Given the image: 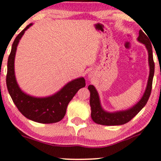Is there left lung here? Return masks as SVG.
Listing matches in <instances>:
<instances>
[{
    "label": "left lung",
    "mask_w": 161,
    "mask_h": 161,
    "mask_svg": "<svg viewBox=\"0 0 161 161\" xmlns=\"http://www.w3.org/2000/svg\"><path fill=\"white\" fill-rule=\"evenodd\" d=\"M146 35L139 31V36L138 37V41L145 45L146 48L148 52V64L150 67V73H149L148 80H147V87L145 93L139 101L134 105L132 108L128 109L126 110H121V111L110 113L105 111L102 108L100 102L98 93L95 89V86L90 85L88 88L90 91V106L92 110V119L95 123L100 125H123L130 121L134 116H136L139 113L145 104H147L150 97L151 88H152L153 77L154 74V62L153 59L152 46H151L150 38H148Z\"/></svg>",
    "instance_id": "1"
}]
</instances>
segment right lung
Listing matches in <instances>:
<instances>
[{"label": "right lung", "instance_id": "1", "mask_svg": "<svg viewBox=\"0 0 161 161\" xmlns=\"http://www.w3.org/2000/svg\"><path fill=\"white\" fill-rule=\"evenodd\" d=\"M32 24L28 25L16 37L7 61V87L11 98L24 116L40 123H53L60 121L66 114V108L80 88L86 86L83 77L68 82L54 95L45 97L30 96L20 89L14 73V60L18 44L22 36Z\"/></svg>", "mask_w": 161, "mask_h": 161}]
</instances>
